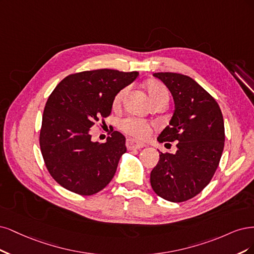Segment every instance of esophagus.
I'll return each mask as SVG.
<instances>
[{
	"label": "esophagus",
	"instance_id": "obj_1",
	"mask_svg": "<svg viewBox=\"0 0 254 254\" xmlns=\"http://www.w3.org/2000/svg\"><path fill=\"white\" fill-rule=\"evenodd\" d=\"M145 144L136 140V139H127V148L128 150H139L144 148Z\"/></svg>",
	"mask_w": 254,
	"mask_h": 254
}]
</instances>
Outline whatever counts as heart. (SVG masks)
I'll return each mask as SVG.
<instances>
[{"label":"heart","instance_id":"1","mask_svg":"<svg viewBox=\"0 0 254 254\" xmlns=\"http://www.w3.org/2000/svg\"><path fill=\"white\" fill-rule=\"evenodd\" d=\"M144 89L146 94H148L150 100L152 103L157 101L169 99V93L167 88L163 86L158 81L150 80L144 84ZM127 92V88H122L119 91L113 99V104L118 105L124 97L125 93ZM120 128L126 132L127 134L132 135L137 138H145L150 135V126L143 120L133 119V118H127L120 122Z\"/></svg>","mask_w":254,"mask_h":254}]
</instances>
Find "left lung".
Returning <instances> with one entry per match:
<instances>
[{
  "mask_svg": "<svg viewBox=\"0 0 254 254\" xmlns=\"http://www.w3.org/2000/svg\"><path fill=\"white\" fill-rule=\"evenodd\" d=\"M173 97L175 110L159 142L176 141L175 154L160 152L150 176L161 198L182 202L202 191L213 177L225 144L222 111L195 80L177 72H155Z\"/></svg>",
  "mask_w": 254,
  "mask_h": 254,
  "instance_id": "8db88e82",
  "label": "left lung"
}]
</instances>
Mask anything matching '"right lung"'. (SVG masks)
Returning a JSON list of instances; mask_svg holds the SVG:
<instances>
[{"label":"right lung","instance_id":"add662e5","mask_svg":"<svg viewBox=\"0 0 254 254\" xmlns=\"http://www.w3.org/2000/svg\"><path fill=\"white\" fill-rule=\"evenodd\" d=\"M138 75L108 68L81 71L63 79L48 97L40 148L48 172L64 189L93 195L113 179L127 152L126 137L114 130L106 142H93L91 127L110 116L114 97Z\"/></svg>","mask_w":254,"mask_h":254}]
</instances>
